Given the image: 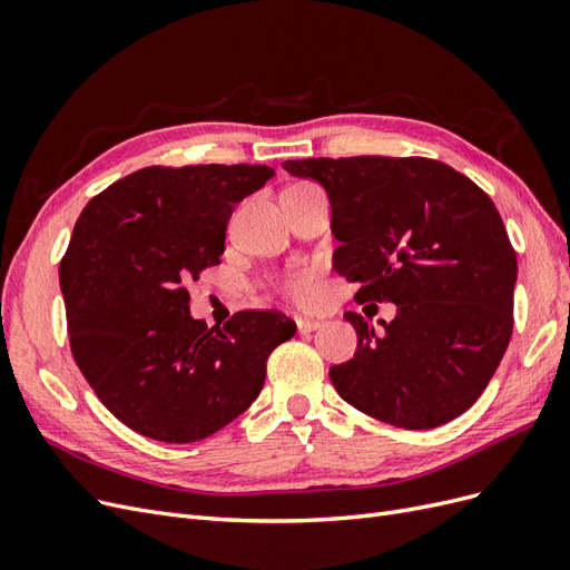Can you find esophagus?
Instances as JSON below:
<instances>
[{
  "mask_svg": "<svg viewBox=\"0 0 570 570\" xmlns=\"http://www.w3.org/2000/svg\"><path fill=\"white\" fill-rule=\"evenodd\" d=\"M323 323L321 321H312V318H297V331L299 333H314L318 331Z\"/></svg>",
  "mask_w": 570,
  "mask_h": 570,
  "instance_id": "obj_1",
  "label": "esophagus"
}]
</instances>
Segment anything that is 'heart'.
Wrapping results in <instances>:
<instances>
[{"mask_svg":"<svg viewBox=\"0 0 570 570\" xmlns=\"http://www.w3.org/2000/svg\"><path fill=\"white\" fill-rule=\"evenodd\" d=\"M283 289L287 292L289 299L297 304H312L318 297V285H316V271L312 268H299L292 271L283 281Z\"/></svg>","mask_w":570,"mask_h":570,"instance_id":"b5f03b06","label":"heart"}]
</instances>
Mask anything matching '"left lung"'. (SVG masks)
Here are the masks:
<instances>
[{
  "mask_svg": "<svg viewBox=\"0 0 570 570\" xmlns=\"http://www.w3.org/2000/svg\"><path fill=\"white\" fill-rule=\"evenodd\" d=\"M331 199L333 268L356 302H392L394 321L344 314L354 358L331 368L344 402L406 430L475 404L513 331L519 264L492 199L459 170L423 157L285 161Z\"/></svg>",
  "mask_w": 570,
  "mask_h": 570,
  "instance_id": "left-lung-1",
  "label": "left lung"
}]
</instances>
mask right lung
Segmentation results:
<instances>
[{
  "label": "right lung",
  "mask_w": 570,
  "mask_h": 570,
  "mask_svg": "<svg viewBox=\"0 0 570 570\" xmlns=\"http://www.w3.org/2000/svg\"><path fill=\"white\" fill-rule=\"evenodd\" d=\"M271 166H149L85 206L61 258L68 340L114 416L159 442H197L245 413L268 354L295 335L281 312H237L223 327L189 316L185 285L220 264L237 202Z\"/></svg>",
  "instance_id": "1"
}]
</instances>
